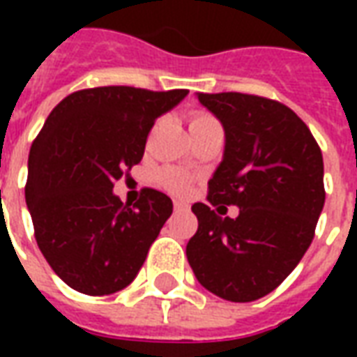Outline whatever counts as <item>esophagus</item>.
Returning a JSON list of instances; mask_svg holds the SVG:
<instances>
[{"instance_id": "34e87169", "label": "esophagus", "mask_w": 357, "mask_h": 357, "mask_svg": "<svg viewBox=\"0 0 357 357\" xmlns=\"http://www.w3.org/2000/svg\"><path fill=\"white\" fill-rule=\"evenodd\" d=\"M187 208H189V204H187V202L174 201V210H176V212H181V210H187Z\"/></svg>"}]
</instances>
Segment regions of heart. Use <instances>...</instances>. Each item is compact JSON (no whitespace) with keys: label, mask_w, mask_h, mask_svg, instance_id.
Returning <instances> with one entry per match:
<instances>
[{"label":"heart","mask_w":357,"mask_h":357,"mask_svg":"<svg viewBox=\"0 0 357 357\" xmlns=\"http://www.w3.org/2000/svg\"><path fill=\"white\" fill-rule=\"evenodd\" d=\"M214 124H220V122L212 114L202 112V110L193 112L191 118H189V130H199V128H206V126ZM156 183L162 189H166V191H170V193L183 195L187 193V189L191 185V178L183 170H179V168H162V170L158 172V176H156Z\"/></svg>","instance_id":"b5f03b06"}]
</instances>
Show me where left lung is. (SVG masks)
Instances as JSON below:
<instances>
[{"label":"left lung","instance_id":"8db88e82","mask_svg":"<svg viewBox=\"0 0 357 357\" xmlns=\"http://www.w3.org/2000/svg\"><path fill=\"white\" fill-rule=\"evenodd\" d=\"M225 130L224 160L208 181V204L191 210L199 229L187 260L199 283L231 302L275 291L298 266L325 204L323 156L287 105L260 95L199 93ZM228 206L240 216L225 217Z\"/></svg>","mask_w":357,"mask_h":357}]
</instances>
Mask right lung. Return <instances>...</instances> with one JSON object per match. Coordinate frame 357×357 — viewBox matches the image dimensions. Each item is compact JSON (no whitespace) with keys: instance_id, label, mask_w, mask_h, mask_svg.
Listing matches in <instances>:
<instances>
[{"instance_id":"obj_1","label":"right lung","mask_w":357,"mask_h":357,"mask_svg":"<svg viewBox=\"0 0 357 357\" xmlns=\"http://www.w3.org/2000/svg\"><path fill=\"white\" fill-rule=\"evenodd\" d=\"M187 89L105 86L59 102L30 147L26 204L53 271L89 296L122 291L141 269L172 214L168 195L141 189L133 206L112 193L139 164L155 120Z\"/></svg>"}]
</instances>
